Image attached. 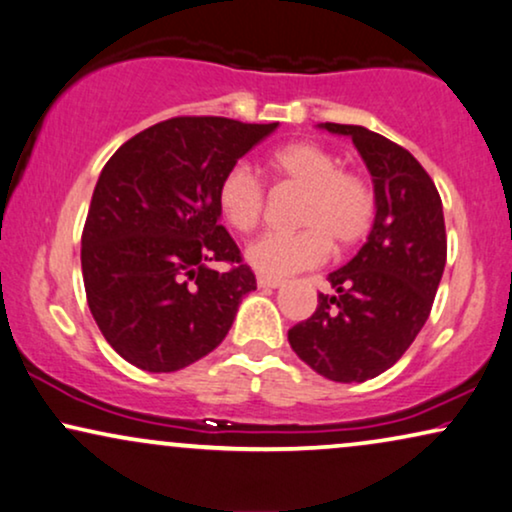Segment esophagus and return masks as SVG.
<instances>
[{"label": "esophagus", "instance_id": "34e87169", "mask_svg": "<svg viewBox=\"0 0 512 512\" xmlns=\"http://www.w3.org/2000/svg\"><path fill=\"white\" fill-rule=\"evenodd\" d=\"M281 278H271V276H257V286H260V288H278V286H281Z\"/></svg>", "mask_w": 512, "mask_h": 512}]
</instances>
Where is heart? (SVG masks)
I'll use <instances>...</instances> for the list:
<instances>
[{"instance_id":"1","label":"heart","mask_w":512,"mask_h":512,"mask_svg":"<svg viewBox=\"0 0 512 512\" xmlns=\"http://www.w3.org/2000/svg\"><path fill=\"white\" fill-rule=\"evenodd\" d=\"M269 172L278 184L304 191L297 205L293 234H264L245 250V260L262 276L286 278L314 269L331 245L347 250L371 231L378 198L373 181L359 170L342 167L338 153L316 141H295L271 153ZM222 217L241 234L262 222L267 191L248 165H234L217 186Z\"/></svg>"}]
</instances>
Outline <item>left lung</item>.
<instances>
[{
  "label": "left lung",
  "instance_id": "left-lung-1",
  "mask_svg": "<svg viewBox=\"0 0 512 512\" xmlns=\"http://www.w3.org/2000/svg\"><path fill=\"white\" fill-rule=\"evenodd\" d=\"M323 129L354 141L373 177L375 222L345 267L328 274L333 295L288 331L304 364L335 383H364L397 364L428 321L446 264L442 198L435 181L394 141L359 125Z\"/></svg>",
  "mask_w": 512,
  "mask_h": 512
}]
</instances>
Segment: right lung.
<instances>
[{"mask_svg": "<svg viewBox=\"0 0 512 512\" xmlns=\"http://www.w3.org/2000/svg\"><path fill=\"white\" fill-rule=\"evenodd\" d=\"M278 127L181 115L125 141L96 181L82 229L89 312L115 352L172 373L226 338L255 274L219 224L224 172ZM226 261L230 269H211Z\"/></svg>", "mask_w": 512, "mask_h": 512, "instance_id": "right-lung-1", "label": "right lung"}]
</instances>
